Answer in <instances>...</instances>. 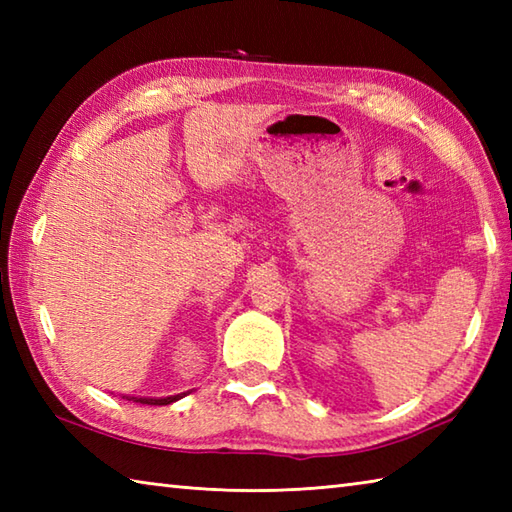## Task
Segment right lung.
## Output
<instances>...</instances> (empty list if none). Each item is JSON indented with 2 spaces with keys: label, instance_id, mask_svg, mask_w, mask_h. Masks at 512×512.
Returning <instances> with one entry per match:
<instances>
[{
  "label": "right lung",
  "instance_id": "1",
  "mask_svg": "<svg viewBox=\"0 0 512 512\" xmlns=\"http://www.w3.org/2000/svg\"><path fill=\"white\" fill-rule=\"evenodd\" d=\"M184 394H180V396H167V398H136V402H140V405H171V402H176V400H180ZM129 400H134V398H129Z\"/></svg>",
  "mask_w": 512,
  "mask_h": 512
}]
</instances>
